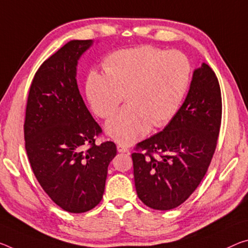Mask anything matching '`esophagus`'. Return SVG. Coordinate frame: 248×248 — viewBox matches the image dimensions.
<instances>
[{
  "label": "esophagus",
  "mask_w": 248,
  "mask_h": 248,
  "mask_svg": "<svg viewBox=\"0 0 248 248\" xmlns=\"http://www.w3.org/2000/svg\"><path fill=\"white\" fill-rule=\"evenodd\" d=\"M117 150H118V152H120V153H128L129 152V149L124 144H118L117 145Z\"/></svg>",
  "instance_id": "1"
}]
</instances>
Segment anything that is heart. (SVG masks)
<instances>
[{"label": "heart", "mask_w": 248, "mask_h": 248, "mask_svg": "<svg viewBox=\"0 0 248 248\" xmlns=\"http://www.w3.org/2000/svg\"><path fill=\"white\" fill-rule=\"evenodd\" d=\"M105 74L90 72L86 93L100 118H109L124 99L127 106L107 124L106 132L121 144L161 128L178 111L190 84L191 64L179 50L150 45L119 49L105 58Z\"/></svg>", "instance_id": "b5f03b06"}]
</instances>
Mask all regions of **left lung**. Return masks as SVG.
I'll use <instances>...</instances> for the list:
<instances>
[{"label": "left lung", "mask_w": 248, "mask_h": 248, "mask_svg": "<svg viewBox=\"0 0 248 248\" xmlns=\"http://www.w3.org/2000/svg\"><path fill=\"white\" fill-rule=\"evenodd\" d=\"M222 120L221 88L203 62L183 105L162 131L139 142L133 175L139 199L153 210H172L201 183L213 158Z\"/></svg>", "instance_id": "left-lung-1"}]
</instances>
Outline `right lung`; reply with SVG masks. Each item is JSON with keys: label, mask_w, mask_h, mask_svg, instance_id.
<instances>
[{"label": "right lung", "mask_w": 248, "mask_h": 248, "mask_svg": "<svg viewBox=\"0 0 248 248\" xmlns=\"http://www.w3.org/2000/svg\"><path fill=\"white\" fill-rule=\"evenodd\" d=\"M92 39L70 41L43 62L27 98L25 149L35 176L62 210L84 213L103 199L116 144H96L101 128L82 100L77 62Z\"/></svg>", "instance_id": "1"}]
</instances>
